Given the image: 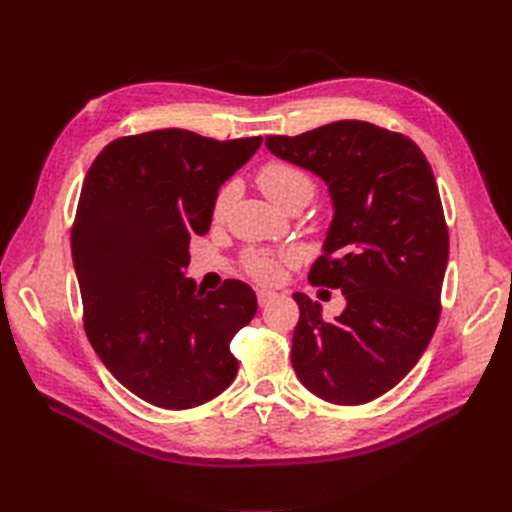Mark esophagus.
Instances as JSON below:
<instances>
[{
    "label": "esophagus",
    "mask_w": 512,
    "mask_h": 512,
    "mask_svg": "<svg viewBox=\"0 0 512 512\" xmlns=\"http://www.w3.org/2000/svg\"><path fill=\"white\" fill-rule=\"evenodd\" d=\"M256 297H258V303H260V306H269L271 301L278 299V293H273V290H258Z\"/></svg>",
    "instance_id": "34e87169"
}]
</instances>
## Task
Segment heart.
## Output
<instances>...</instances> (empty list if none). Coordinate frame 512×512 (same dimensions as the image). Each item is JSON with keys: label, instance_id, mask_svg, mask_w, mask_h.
Returning a JSON list of instances; mask_svg holds the SVG:
<instances>
[{"label": "heart", "instance_id": "obj_1", "mask_svg": "<svg viewBox=\"0 0 512 512\" xmlns=\"http://www.w3.org/2000/svg\"><path fill=\"white\" fill-rule=\"evenodd\" d=\"M258 185L262 193L273 202L278 204L280 209L288 202H293L297 198H312L314 193V183L312 178L303 172L301 168L293 163H284V161H271L267 165H262L258 172ZM234 185H226L215 200V217H224L228 211V206L234 200ZM288 254H271V252H260L254 250L245 256V269L252 275L256 282L262 284H275L282 280L284 273V262H288Z\"/></svg>", "mask_w": 512, "mask_h": 512}]
</instances>
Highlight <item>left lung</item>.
I'll return each instance as SVG.
<instances>
[{
    "label": "left lung",
    "instance_id": "left-lung-1",
    "mask_svg": "<svg viewBox=\"0 0 512 512\" xmlns=\"http://www.w3.org/2000/svg\"><path fill=\"white\" fill-rule=\"evenodd\" d=\"M265 146L327 185L334 217L310 282L347 299L327 323L319 303L293 295L290 362L327 403H370L418 364L439 321L448 228L431 163L409 137L362 120L269 135Z\"/></svg>",
    "mask_w": 512,
    "mask_h": 512
}]
</instances>
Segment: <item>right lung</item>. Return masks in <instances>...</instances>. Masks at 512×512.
Instances as JSON below:
<instances>
[{
  "label": "right lung",
  "instance_id": "1",
  "mask_svg": "<svg viewBox=\"0 0 512 512\" xmlns=\"http://www.w3.org/2000/svg\"><path fill=\"white\" fill-rule=\"evenodd\" d=\"M260 144L161 129L107 144L86 174L71 234L86 334L105 368L150 405L198 407L237 377L230 340L254 319L256 293L239 280L206 293L185 269L219 187Z\"/></svg>",
  "mask_w": 512,
  "mask_h": 512
}]
</instances>
